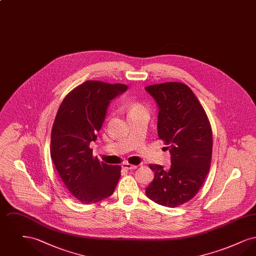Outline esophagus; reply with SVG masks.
I'll return each mask as SVG.
<instances>
[{
  "instance_id": "34e87169",
  "label": "esophagus",
  "mask_w": 256,
  "mask_h": 256,
  "mask_svg": "<svg viewBox=\"0 0 256 256\" xmlns=\"http://www.w3.org/2000/svg\"><path fill=\"white\" fill-rule=\"evenodd\" d=\"M122 168L126 169V170H134L137 168L136 165H132V164H128V163H122Z\"/></svg>"
}]
</instances>
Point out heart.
<instances>
[{
    "instance_id": "obj_1",
    "label": "heart",
    "mask_w": 256,
    "mask_h": 256,
    "mask_svg": "<svg viewBox=\"0 0 256 256\" xmlns=\"http://www.w3.org/2000/svg\"><path fill=\"white\" fill-rule=\"evenodd\" d=\"M144 106L139 104V102H130L128 106H126V111H128V117L130 115H132L136 112H139L141 110H144Z\"/></svg>"
}]
</instances>
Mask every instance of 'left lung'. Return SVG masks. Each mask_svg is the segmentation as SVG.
Here are the masks:
<instances>
[{
  "label": "left lung",
  "mask_w": 256,
  "mask_h": 256,
  "mask_svg": "<svg viewBox=\"0 0 256 256\" xmlns=\"http://www.w3.org/2000/svg\"><path fill=\"white\" fill-rule=\"evenodd\" d=\"M158 108V134L170 154V167L150 164L154 178L146 188L150 200L176 207L193 198L204 182L212 158V130L206 113L184 84L145 87Z\"/></svg>",
  "instance_id": "obj_1"
}]
</instances>
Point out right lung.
<instances>
[{"instance_id":"right-lung-1","label":"right lung","mask_w":256,"mask_h":256,"mask_svg":"<svg viewBox=\"0 0 256 256\" xmlns=\"http://www.w3.org/2000/svg\"><path fill=\"white\" fill-rule=\"evenodd\" d=\"M128 86L87 80L61 102L50 134V158L71 195L82 204L100 202L113 194L121 167L93 158L90 143L104 122L110 102Z\"/></svg>"}]
</instances>
